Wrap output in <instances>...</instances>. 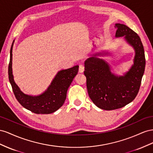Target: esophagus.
<instances>
[{"label":"esophagus","mask_w":153,"mask_h":153,"mask_svg":"<svg viewBox=\"0 0 153 153\" xmlns=\"http://www.w3.org/2000/svg\"><path fill=\"white\" fill-rule=\"evenodd\" d=\"M84 71H85V67L82 65H80L79 67V72L80 73H82L84 72Z\"/></svg>","instance_id":"34e87169"}]
</instances>
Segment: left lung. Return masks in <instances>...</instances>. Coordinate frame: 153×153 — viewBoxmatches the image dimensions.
<instances>
[{"instance_id": "left-lung-1", "label": "left lung", "mask_w": 153, "mask_h": 153, "mask_svg": "<svg viewBox=\"0 0 153 153\" xmlns=\"http://www.w3.org/2000/svg\"><path fill=\"white\" fill-rule=\"evenodd\" d=\"M115 27V37L123 36L135 52L134 63L129 71L122 76L111 73L108 63L97 57L108 52L96 53L85 62L89 97L96 106L104 110L121 108L133 101L138 93L145 71L144 49L139 36L124 24H116Z\"/></svg>"}]
</instances>
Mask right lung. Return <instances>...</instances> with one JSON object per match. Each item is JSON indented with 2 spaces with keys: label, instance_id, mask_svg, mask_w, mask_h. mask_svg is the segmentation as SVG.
Returning <instances> with one entry per match:
<instances>
[{
  "label": "right lung",
  "instance_id": "1",
  "mask_svg": "<svg viewBox=\"0 0 153 153\" xmlns=\"http://www.w3.org/2000/svg\"><path fill=\"white\" fill-rule=\"evenodd\" d=\"M15 40L10 50V59L8 67L9 80L17 101L27 110L36 114H49L63 106L67 97V92L74 78L77 75L79 66L60 71L56 74L51 85L43 94L29 95L24 94L15 83L12 72V51Z\"/></svg>",
  "mask_w": 153,
  "mask_h": 153
}]
</instances>
